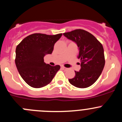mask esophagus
I'll return each mask as SVG.
<instances>
[{"label":"esophagus","mask_w":122,"mask_h":122,"mask_svg":"<svg viewBox=\"0 0 122 122\" xmlns=\"http://www.w3.org/2000/svg\"><path fill=\"white\" fill-rule=\"evenodd\" d=\"M61 68H62L63 70H67L68 69V68H66V67H63V66H62V67H61Z\"/></svg>","instance_id":"1"}]
</instances>
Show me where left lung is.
Here are the masks:
<instances>
[{
  "mask_svg": "<svg viewBox=\"0 0 122 122\" xmlns=\"http://www.w3.org/2000/svg\"><path fill=\"white\" fill-rule=\"evenodd\" d=\"M63 35L77 44L78 58L80 59L79 71H75V76L68 79L69 82L79 88L89 87L97 80L105 65L102 44L92 34L84 30L77 29Z\"/></svg>",
  "mask_w": 122,
  "mask_h": 122,
  "instance_id": "left-lung-1",
  "label": "left lung"
}]
</instances>
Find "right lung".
I'll list each match as a JSON object with an SVG mask.
<instances>
[{
  "label": "right lung",
  "mask_w": 122,
  "mask_h": 122,
  "mask_svg": "<svg viewBox=\"0 0 122 122\" xmlns=\"http://www.w3.org/2000/svg\"><path fill=\"white\" fill-rule=\"evenodd\" d=\"M62 34L47 35L35 33L24 39L16 48L15 64L20 76L31 87L40 88L52 80L60 66L44 62V56L51 54L55 43Z\"/></svg>",
  "instance_id": "right-lung-1"
}]
</instances>
